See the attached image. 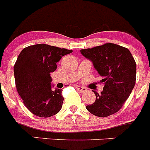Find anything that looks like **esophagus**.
Listing matches in <instances>:
<instances>
[{
  "label": "esophagus",
  "mask_w": 150,
  "mask_h": 150,
  "mask_svg": "<svg viewBox=\"0 0 150 150\" xmlns=\"http://www.w3.org/2000/svg\"><path fill=\"white\" fill-rule=\"evenodd\" d=\"M76 89H78V90L80 92H81V93H83V92H86V90H87V89H86V88L83 87V86H76Z\"/></svg>",
  "instance_id": "esophagus-1"
}]
</instances>
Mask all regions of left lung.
<instances>
[{"label": "left lung", "mask_w": 150, "mask_h": 150, "mask_svg": "<svg viewBox=\"0 0 150 150\" xmlns=\"http://www.w3.org/2000/svg\"><path fill=\"white\" fill-rule=\"evenodd\" d=\"M81 53L92 61L103 77V92L86 110L98 117H107L118 112L132 93L136 83L137 64L129 50L114 43H105L92 48L82 49Z\"/></svg>", "instance_id": "left-lung-1"}]
</instances>
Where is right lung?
<instances>
[{
    "label": "right lung",
    "instance_id": "obj_1",
    "mask_svg": "<svg viewBox=\"0 0 150 150\" xmlns=\"http://www.w3.org/2000/svg\"><path fill=\"white\" fill-rule=\"evenodd\" d=\"M73 50L37 44L25 47L18 55L13 66L17 92L27 108L37 116L48 118L62 108V89H51L50 73L56 63Z\"/></svg>",
    "mask_w": 150,
    "mask_h": 150
}]
</instances>
